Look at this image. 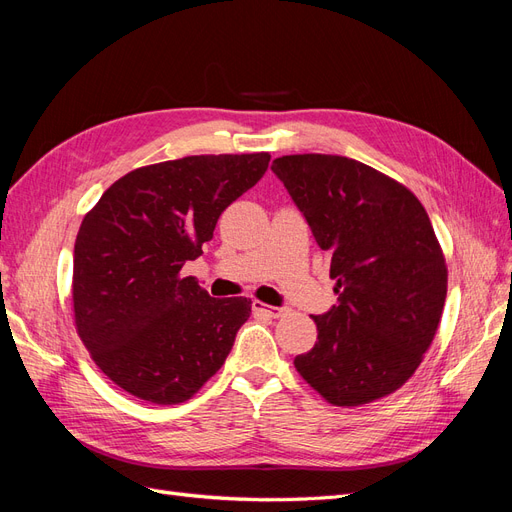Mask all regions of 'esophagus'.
Returning a JSON list of instances; mask_svg holds the SVG:
<instances>
[{"label":"esophagus","mask_w":512,"mask_h":512,"mask_svg":"<svg viewBox=\"0 0 512 512\" xmlns=\"http://www.w3.org/2000/svg\"><path fill=\"white\" fill-rule=\"evenodd\" d=\"M252 309H254L256 314L269 316V318H282V316H286V312H288L286 307H271V305L262 303V301H254V303H252Z\"/></svg>","instance_id":"esophagus-1"}]
</instances>
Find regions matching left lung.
<instances>
[{
  "instance_id": "8db88e82",
  "label": "left lung",
  "mask_w": 512,
  "mask_h": 512,
  "mask_svg": "<svg viewBox=\"0 0 512 512\" xmlns=\"http://www.w3.org/2000/svg\"><path fill=\"white\" fill-rule=\"evenodd\" d=\"M331 258L339 303L314 316L318 342L294 359L333 406L401 389L440 327L448 269L425 207L404 183L363 162L299 153L273 162Z\"/></svg>"
}]
</instances>
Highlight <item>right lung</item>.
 Instances as JSON below:
<instances>
[{"label":"right lung","mask_w":512,"mask_h":512,"mask_svg":"<svg viewBox=\"0 0 512 512\" xmlns=\"http://www.w3.org/2000/svg\"><path fill=\"white\" fill-rule=\"evenodd\" d=\"M269 160L260 151L141 166L87 211L74 243V327L119 389L175 406L224 365L252 301L213 299L181 269L203 254L222 211Z\"/></svg>","instance_id":"1"}]
</instances>
